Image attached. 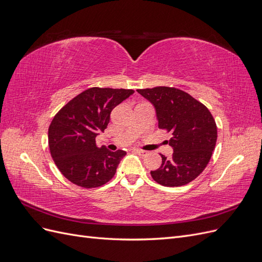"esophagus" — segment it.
Returning <instances> with one entry per match:
<instances>
[{
  "label": "esophagus",
  "instance_id": "1",
  "mask_svg": "<svg viewBox=\"0 0 262 262\" xmlns=\"http://www.w3.org/2000/svg\"><path fill=\"white\" fill-rule=\"evenodd\" d=\"M134 150H136V152H137L138 154H140L141 156H146V155L148 154L147 150H144V149H140V148H137V149H134Z\"/></svg>",
  "mask_w": 262,
  "mask_h": 262
}]
</instances>
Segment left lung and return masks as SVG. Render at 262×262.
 Returning a JSON list of instances; mask_svg holds the SVG:
<instances>
[{"label":"left lung","instance_id":"8db88e82","mask_svg":"<svg viewBox=\"0 0 262 262\" xmlns=\"http://www.w3.org/2000/svg\"><path fill=\"white\" fill-rule=\"evenodd\" d=\"M155 106L158 128L171 134V158L150 176L162 186L180 187L194 180L209 164L216 144L217 128L210 110L188 93L168 86L138 90Z\"/></svg>","mask_w":262,"mask_h":262}]
</instances>
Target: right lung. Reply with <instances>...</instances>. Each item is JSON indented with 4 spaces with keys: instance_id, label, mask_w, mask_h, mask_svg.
I'll return each mask as SVG.
<instances>
[{
    "instance_id": "add662e5",
    "label": "right lung",
    "mask_w": 262,
    "mask_h": 262,
    "mask_svg": "<svg viewBox=\"0 0 262 262\" xmlns=\"http://www.w3.org/2000/svg\"><path fill=\"white\" fill-rule=\"evenodd\" d=\"M133 93L92 87L71 99L53 117L48 130L49 149L54 164L72 184L97 188L115 176L126 152L98 147L96 137L107 128L113 109Z\"/></svg>"
}]
</instances>
